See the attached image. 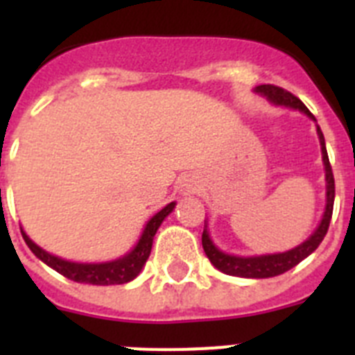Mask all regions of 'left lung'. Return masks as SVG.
Returning <instances> with one entry per match:
<instances>
[{"mask_svg": "<svg viewBox=\"0 0 355 355\" xmlns=\"http://www.w3.org/2000/svg\"><path fill=\"white\" fill-rule=\"evenodd\" d=\"M257 93L264 95L269 102H272L275 105H284V107L298 109L302 113L307 114L309 118H313L316 122V118L313 116V113L305 107V104L298 96H295L293 93L286 91L284 87L272 86V84H262V86L255 87ZM318 138H320V145H322V156H323V165H325V181H327V205L325 211H323V219L320 223V226L316 228V232L311 235L305 242H302L300 246L293 248V250L286 251V253H275V255H260V257H237L230 255V253H224L219 248L215 246L211 242L210 235H208V230L205 226L202 230V250L207 253V257L210 259L211 264L219 271L226 272V275H232V277H241V278H271L278 277L282 272L289 271V269L295 268L296 264H300L302 260L307 259L314 250H316L320 244H322L323 237L327 235V230H329L330 219H332V208H334V196H336V187H334V174H332V166L329 162V154H327L325 148V138H323V132L320 129V125H316ZM207 224V220H205Z\"/></svg>", "mask_w": 355, "mask_h": 355, "instance_id": "1", "label": "left lung"}]
</instances>
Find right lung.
Segmentation results:
<instances>
[{
    "instance_id": "add662e5",
    "label": "right lung",
    "mask_w": 355,
    "mask_h": 355,
    "mask_svg": "<svg viewBox=\"0 0 355 355\" xmlns=\"http://www.w3.org/2000/svg\"><path fill=\"white\" fill-rule=\"evenodd\" d=\"M174 207L175 202L166 205L163 210L157 211L153 219L148 220L138 244L127 255H123L122 259L111 260V262H102V264H80V262H69V260L59 259L55 255H50L48 251L30 241V237L23 230H21V235H23L26 246L32 250L33 255L42 260L46 266H50L51 269L60 272L62 277L78 282V284H91V286H118V284H127V282L135 280L140 275L141 268L145 266L148 255H150V250H153L154 235H156L157 228L162 226L166 215L174 210Z\"/></svg>"
}]
</instances>
